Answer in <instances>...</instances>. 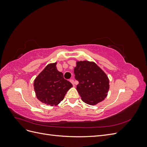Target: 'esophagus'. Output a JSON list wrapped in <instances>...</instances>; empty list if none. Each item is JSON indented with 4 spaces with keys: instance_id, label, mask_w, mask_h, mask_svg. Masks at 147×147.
Returning a JSON list of instances; mask_svg holds the SVG:
<instances>
[{
    "instance_id": "esophagus-1",
    "label": "esophagus",
    "mask_w": 147,
    "mask_h": 147,
    "mask_svg": "<svg viewBox=\"0 0 147 147\" xmlns=\"http://www.w3.org/2000/svg\"><path fill=\"white\" fill-rule=\"evenodd\" d=\"M70 82L72 83V84H73L74 86H75V82H74V80L73 79H70Z\"/></svg>"
}]
</instances>
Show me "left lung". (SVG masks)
I'll use <instances>...</instances> for the list:
<instances>
[{
  "instance_id": "1",
  "label": "left lung",
  "mask_w": 147,
  "mask_h": 147,
  "mask_svg": "<svg viewBox=\"0 0 147 147\" xmlns=\"http://www.w3.org/2000/svg\"><path fill=\"white\" fill-rule=\"evenodd\" d=\"M74 74L79 82L77 91L84 102L93 105L104 100L109 90V80L98 65L93 62L78 61Z\"/></svg>"
}]
</instances>
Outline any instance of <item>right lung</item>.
<instances>
[{
    "instance_id": "obj_1",
    "label": "right lung",
    "mask_w": 147,
    "mask_h": 147,
    "mask_svg": "<svg viewBox=\"0 0 147 147\" xmlns=\"http://www.w3.org/2000/svg\"><path fill=\"white\" fill-rule=\"evenodd\" d=\"M56 64H48L34 83L37 99L50 106L59 104L64 99L67 91L72 87V83L64 79L63 74L57 70Z\"/></svg>"
}]
</instances>
